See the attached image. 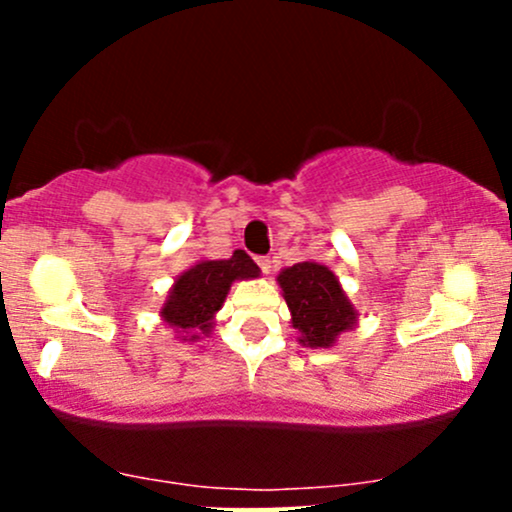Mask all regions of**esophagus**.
I'll use <instances>...</instances> for the list:
<instances>
[{
  "label": "esophagus",
  "mask_w": 512,
  "mask_h": 512,
  "mask_svg": "<svg viewBox=\"0 0 512 512\" xmlns=\"http://www.w3.org/2000/svg\"><path fill=\"white\" fill-rule=\"evenodd\" d=\"M257 264H260V269L264 274L272 272V260H269V257H257Z\"/></svg>",
  "instance_id": "obj_1"
}]
</instances>
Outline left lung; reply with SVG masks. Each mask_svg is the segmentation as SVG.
Masks as SVG:
<instances>
[{
    "label": "left lung",
    "mask_w": 512,
    "mask_h": 512,
    "mask_svg": "<svg viewBox=\"0 0 512 512\" xmlns=\"http://www.w3.org/2000/svg\"><path fill=\"white\" fill-rule=\"evenodd\" d=\"M276 281L289 305L298 344L308 349H330L344 332L358 325V310L325 264L313 260L298 262L281 269Z\"/></svg>",
    "instance_id": "obj_1"
}]
</instances>
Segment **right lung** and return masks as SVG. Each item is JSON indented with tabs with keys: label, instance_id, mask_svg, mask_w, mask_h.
I'll return each instance as SVG.
<instances>
[{
	"label": "right lung",
	"instance_id": "right-lung-1",
	"mask_svg": "<svg viewBox=\"0 0 512 512\" xmlns=\"http://www.w3.org/2000/svg\"><path fill=\"white\" fill-rule=\"evenodd\" d=\"M257 276L260 267L245 250H236L228 260H199L175 276L158 315L173 330L175 339L197 342L214 332V317L223 308L231 286Z\"/></svg>",
	"mask_w": 512,
	"mask_h": 512
}]
</instances>
